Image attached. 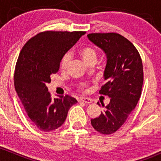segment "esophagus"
I'll list each match as a JSON object with an SVG mask.
<instances>
[{"label":"esophagus","mask_w":161,"mask_h":161,"mask_svg":"<svg viewBox=\"0 0 161 161\" xmlns=\"http://www.w3.org/2000/svg\"><path fill=\"white\" fill-rule=\"evenodd\" d=\"M80 101L84 102L86 103H91L92 102V100L90 98H89V97H81Z\"/></svg>","instance_id":"34e87169"}]
</instances>
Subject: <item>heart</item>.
<instances>
[{"label": "heart", "mask_w": 161, "mask_h": 161, "mask_svg": "<svg viewBox=\"0 0 161 161\" xmlns=\"http://www.w3.org/2000/svg\"><path fill=\"white\" fill-rule=\"evenodd\" d=\"M79 54L81 57L82 60L84 61V62L86 64L90 62V61H96L97 57V50L94 49L92 47H82L79 50ZM71 61V55L70 53H66L64 56L62 57L61 60V69L62 70H65L69 65V63ZM81 88L85 89L86 85H82L81 86Z\"/></svg>", "instance_id": "obj_1"}]
</instances>
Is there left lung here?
<instances>
[{
	"instance_id": "1",
	"label": "left lung",
	"mask_w": 161,
	"mask_h": 161,
	"mask_svg": "<svg viewBox=\"0 0 161 161\" xmlns=\"http://www.w3.org/2000/svg\"><path fill=\"white\" fill-rule=\"evenodd\" d=\"M87 37L106 54L103 78L107 83L100 93L111 98L105 111L91 119V125L99 132L110 135L125 124L140 98L143 83L142 59L134 45L120 34L90 33Z\"/></svg>"
}]
</instances>
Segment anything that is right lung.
<instances>
[{"mask_svg":"<svg viewBox=\"0 0 161 161\" xmlns=\"http://www.w3.org/2000/svg\"><path fill=\"white\" fill-rule=\"evenodd\" d=\"M86 32L46 31L31 38L20 52L14 71V88L31 121L51 131L64 124L77 100L70 96L52 99L47 85L59 70L62 57Z\"/></svg>","mask_w":161,"mask_h":161,"instance_id":"obj_1","label":"right lung"}]
</instances>
